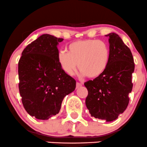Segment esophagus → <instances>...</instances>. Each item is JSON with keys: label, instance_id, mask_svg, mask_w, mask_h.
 I'll return each instance as SVG.
<instances>
[{"label": "esophagus", "instance_id": "esophagus-1", "mask_svg": "<svg viewBox=\"0 0 147 147\" xmlns=\"http://www.w3.org/2000/svg\"><path fill=\"white\" fill-rule=\"evenodd\" d=\"M82 86V83H80V82H77V83H76L77 88H80V87H81Z\"/></svg>", "mask_w": 147, "mask_h": 147}]
</instances>
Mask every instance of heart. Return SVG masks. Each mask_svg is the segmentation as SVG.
Returning <instances> with one entry per match:
<instances>
[{
	"label": "heart",
	"mask_w": 147,
	"mask_h": 147,
	"mask_svg": "<svg viewBox=\"0 0 147 147\" xmlns=\"http://www.w3.org/2000/svg\"><path fill=\"white\" fill-rule=\"evenodd\" d=\"M67 51H61L58 62L69 76L75 75L78 67L82 76L96 78L104 73L110 59V49L105 42L84 40L70 43Z\"/></svg>",
	"instance_id": "1"
}]
</instances>
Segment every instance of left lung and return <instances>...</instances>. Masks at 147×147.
Segmentation results:
<instances>
[{"label":"left lung","instance_id":"1","mask_svg":"<svg viewBox=\"0 0 147 147\" xmlns=\"http://www.w3.org/2000/svg\"><path fill=\"white\" fill-rule=\"evenodd\" d=\"M109 37L110 59L104 73L85 82L88 94L86 105L92 117L112 121L125 110L133 88L135 63L130 49L115 33Z\"/></svg>","mask_w":147,"mask_h":147}]
</instances>
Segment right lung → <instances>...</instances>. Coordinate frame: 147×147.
Instances as JSON below:
<instances>
[{"mask_svg":"<svg viewBox=\"0 0 147 147\" xmlns=\"http://www.w3.org/2000/svg\"><path fill=\"white\" fill-rule=\"evenodd\" d=\"M63 39L43 34L22 51L18 64L19 89L26 111L47 120L61 109L63 100L75 91L76 81L58 62L57 46Z\"/></svg>","mask_w":147,"mask_h":147,"instance_id":"obj_1","label":"right lung"}]
</instances>
